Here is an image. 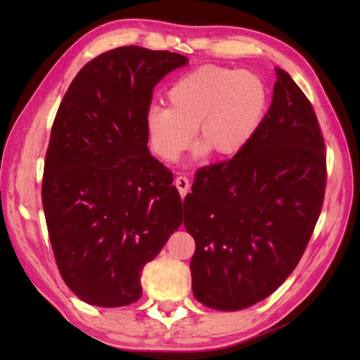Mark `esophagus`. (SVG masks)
<instances>
[{
	"instance_id": "34e87169",
	"label": "esophagus",
	"mask_w": 360,
	"mask_h": 360,
	"mask_svg": "<svg viewBox=\"0 0 360 360\" xmlns=\"http://www.w3.org/2000/svg\"><path fill=\"white\" fill-rule=\"evenodd\" d=\"M175 186L178 188L181 197L184 198L186 195V193L190 191V179H188L186 176H178L175 179Z\"/></svg>"
}]
</instances>
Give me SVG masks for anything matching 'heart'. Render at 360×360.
I'll use <instances>...</instances> for the list:
<instances>
[{"mask_svg": "<svg viewBox=\"0 0 360 360\" xmlns=\"http://www.w3.org/2000/svg\"><path fill=\"white\" fill-rule=\"evenodd\" d=\"M170 106L150 108L147 134L155 153L175 162L191 146L194 128L200 153L232 158L258 131L269 105L267 86L258 74L220 65H201L167 90Z\"/></svg>", "mask_w": 360, "mask_h": 360, "instance_id": "1", "label": "heart"}]
</instances>
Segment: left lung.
Here are the masks:
<instances>
[{
  "label": "left lung",
  "mask_w": 360,
  "mask_h": 360,
  "mask_svg": "<svg viewBox=\"0 0 360 360\" xmlns=\"http://www.w3.org/2000/svg\"><path fill=\"white\" fill-rule=\"evenodd\" d=\"M276 74L251 143L198 169L184 200L195 240L193 292L212 309L239 311L270 296L296 269L323 207L326 144L316 115L290 75Z\"/></svg>",
  "instance_id": "obj_1"
}]
</instances>
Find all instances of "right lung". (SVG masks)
<instances>
[{
    "label": "right lung",
    "mask_w": 360,
    "mask_h": 360,
    "mask_svg": "<svg viewBox=\"0 0 360 360\" xmlns=\"http://www.w3.org/2000/svg\"><path fill=\"white\" fill-rule=\"evenodd\" d=\"M184 55L121 46L87 63L52 124L42 204L56 266L83 302L141 297V271L182 223L174 175L150 155L155 86Z\"/></svg>",
    "instance_id": "right-lung-1"
}]
</instances>
